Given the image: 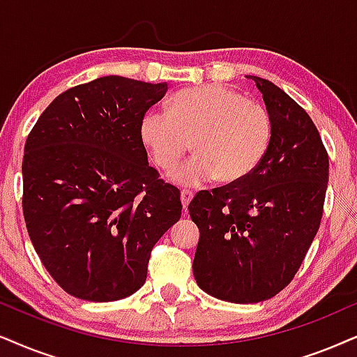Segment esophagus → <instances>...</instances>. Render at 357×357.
Segmentation results:
<instances>
[{"instance_id": "1", "label": "esophagus", "mask_w": 357, "mask_h": 357, "mask_svg": "<svg viewBox=\"0 0 357 357\" xmlns=\"http://www.w3.org/2000/svg\"><path fill=\"white\" fill-rule=\"evenodd\" d=\"M192 196H194L192 191H188V189H183V191H181V202H183L184 212L188 211V206H189V202H191Z\"/></svg>"}]
</instances>
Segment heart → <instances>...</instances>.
<instances>
[{
    "instance_id": "obj_1",
    "label": "heart",
    "mask_w": 357,
    "mask_h": 357,
    "mask_svg": "<svg viewBox=\"0 0 357 357\" xmlns=\"http://www.w3.org/2000/svg\"><path fill=\"white\" fill-rule=\"evenodd\" d=\"M272 133L264 103L219 84L184 89L171 98L168 112L151 110L142 121V139L158 168L176 166L191 143L196 156L171 174L181 186L247 178L264 160Z\"/></svg>"
}]
</instances>
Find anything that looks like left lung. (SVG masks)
Returning <instances> with one entry per match:
<instances>
[{
  "label": "left lung",
  "mask_w": 357,
  "mask_h": 357,
  "mask_svg": "<svg viewBox=\"0 0 357 357\" xmlns=\"http://www.w3.org/2000/svg\"><path fill=\"white\" fill-rule=\"evenodd\" d=\"M273 123L260 165L237 183L201 191L189 214L201 237L197 285L231 303H259L282 291L317 236L328 188V151L310 115L257 75Z\"/></svg>",
  "instance_id": "left-lung-1"
}]
</instances>
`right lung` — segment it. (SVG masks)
I'll return each instance as SVG.
<instances>
[{"instance_id":"obj_1","label":"right lung","mask_w":357,"mask_h":357,"mask_svg":"<svg viewBox=\"0 0 357 357\" xmlns=\"http://www.w3.org/2000/svg\"><path fill=\"white\" fill-rule=\"evenodd\" d=\"M168 84L107 75L51 102L28 135L22 214L49 275L87 301L145 283L161 236L181 218L179 189L148 165L142 121Z\"/></svg>"}]
</instances>
